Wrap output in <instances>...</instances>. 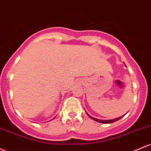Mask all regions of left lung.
I'll return each instance as SVG.
<instances>
[{
	"mask_svg": "<svg viewBox=\"0 0 151 151\" xmlns=\"http://www.w3.org/2000/svg\"><path fill=\"white\" fill-rule=\"evenodd\" d=\"M86 112V111H85ZM86 114H88V116H90V118H91L92 119H93V120H95V121L96 122H100V123H104V124H110V123H113V122H116V121H118V120H119L120 119H122V117L124 116H120V117H118V118H116V119H109V120H101V119H96V118H94V117H92V116H90V115H89V114L87 113L86 112Z\"/></svg>",
	"mask_w": 151,
	"mask_h": 151,
	"instance_id": "left-lung-1",
	"label": "left lung"
}]
</instances>
